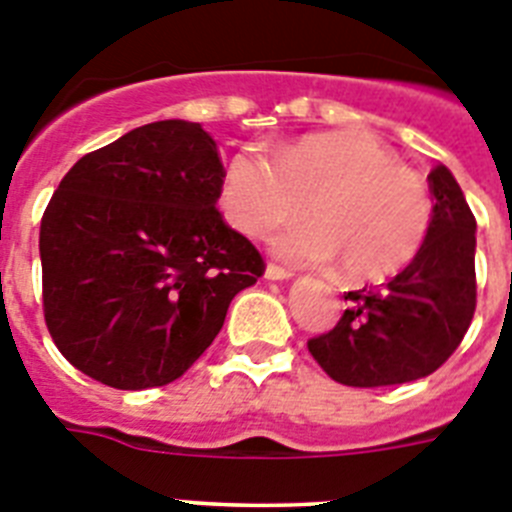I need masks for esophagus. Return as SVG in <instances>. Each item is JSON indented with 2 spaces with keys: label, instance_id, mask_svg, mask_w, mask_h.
I'll list each match as a JSON object with an SVG mask.
<instances>
[{
  "label": "esophagus",
  "instance_id": "34e87169",
  "mask_svg": "<svg viewBox=\"0 0 512 512\" xmlns=\"http://www.w3.org/2000/svg\"><path fill=\"white\" fill-rule=\"evenodd\" d=\"M264 277L269 279V282H287V279H292V271L282 269V266L277 264H269L264 271Z\"/></svg>",
  "mask_w": 512,
  "mask_h": 512
}]
</instances>
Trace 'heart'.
Wrapping results in <instances>:
<instances>
[{"label":"heart","instance_id":"b5f03b06","mask_svg":"<svg viewBox=\"0 0 512 512\" xmlns=\"http://www.w3.org/2000/svg\"><path fill=\"white\" fill-rule=\"evenodd\" d=\"M225 205L248 235L307 212L312 223L274 235L271 248L292 264H336L348 279L395 277L423 248L433 202L415 171L366 133L310 135L271 161L243 148L225 166Z\"/></svg>","mask_w":512,"mask_h":512}]
</instances>
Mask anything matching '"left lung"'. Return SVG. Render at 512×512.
<instances>
[{
    "mask_svg": "<svg viewBox=\"0 0 512 512\" xmlns=\"http://www.w3.org/2000/svg\"><path fill=\"white\" fill-rule=\"evenodd\" d=\"M431 230L413 261L377 289L348 292L351 307L330 333L310 338L312 359L348 387L428 377L449 359L477 305V220L446 166L428 176Z\"/></svg>",
    "mask_w": 512,
    "mask_h": 512,
    "instance_id": "8db88e82",
    "label": "left lung"
}]
</instances>
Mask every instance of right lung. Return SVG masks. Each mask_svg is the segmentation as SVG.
Returning <instances> with one entry per match:
<instances>
[{"instance_id":"right-lung-1","label":"right lung","mask_w":512,"mask_h":512,"mask_svg":"<svg viewBox=\"0 0 512 512\" xmlns=\"http://www.w3.org/2000/svg\"><path fill=\"white\" fill-rule=\"evenodd\" d=\"M200 122L158 120L81 156L40 223L43 312L66 359L115 390L164 387L215 341L264 259L217 210Z\"/></svg>"}]
</instances>
